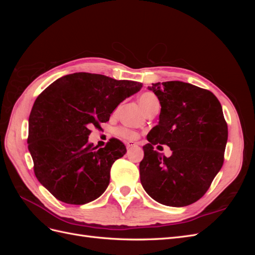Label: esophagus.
I'll use <instances>...</instances> for the list:
<instances>
[{"instance_id":"34e87169","label":"esophagus","mask_w":255,"mask_h":255,"mask_svg":"<svg viewBox=\"0 0 255 255\" xmlns=\"http://www.w3.org/2000/svg\"><path fill=\"white\" fill-rule=\"evenodd\" d=\"M137 143L136 142H134V141H127L126 142V145H127V148L128 149V148H132V146H134V145H136Z\"/></svg>"}]
</instances>
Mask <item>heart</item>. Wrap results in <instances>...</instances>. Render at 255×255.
Instances as JSON below:
<instances>
[{"mask_svg": "<svg viewBox=\"0 0 255 255\" xmlns=\"http://www.w3.org/2000/svg\"><path fill=\"white\" fill-rule=\"evenodd\" d=\"M139 103L145 113H148L154 106H159V101L157 97L151 91H145L142 95H140ZM116 133H117V135L120 136L121 138H125V139L128 140H134L137 137V133L135 130L127 128H119L116 130Z\"/></svg>", "mask_w": 255, "mask_h": 255, "instance_id": "b5f03b06", "label": "heart"}]
</instances>
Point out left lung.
<instances>
[{"label":"left lung","instance_id":"8db88e82","mask_svg":"<svg viewBox=\"0 0 255 255\" xmlns=\"http://www.w3.org/2000/svg\"><path fill=\"white\" fill-rule=\"evenodd\" d=\"M161 105L158 125L146 136L140 182L158 203L182 207L195 203L210 188L225 160L228 125L213 92L171 81L148 87ZM171 146L165 157L153 145Z\"/></svg>","mask_w":255,"mask_h":255}]
</instances>
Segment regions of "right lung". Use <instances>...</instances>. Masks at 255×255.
Here are the masks:
<instances>
[{"instance_id":"obj_1","label":"right lung","mask_w":255,"mask_h":255,"mask_svg":"<svg viewBox=\"0 0 255 255\" xmlns=\"http://www.w3.org/2000/svg\"><path fill=\"white\" fill-rule=\"evenodd\" d=\"M142 87L102 74L63 76L37 97L28 119V150L34 172L59 201L82 205L101 196L111 168L127 148L111 138L104 148L88 142L91 128H101L123 100Z\"/></svg>"}]
</instances>
